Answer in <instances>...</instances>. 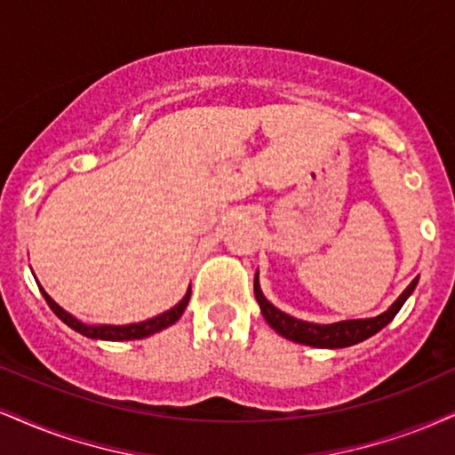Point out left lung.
<instances>
[{"mask_svg": "<svg viewBox=\"0 0 455 455\" xmlns=\"http://www.w3.org/2000/svg\"><path fill=\"white\" fill-rule=\"evenodd\" d=\"M416 284H418V278H413L411 284H409V287L399 295V299H396L388 310L379 314V316L358 318V321H339L333 324L306 323V321H299V318L289 316V314L280 312L276 306H272L270 301L263 297L257 276H255V297H257V304L261 307L263 318H266L267 324H270L276 333L283 335V338L297 341V344L314 346V347H346V346H355L358 341H364L367 338H371V335L378 333V331H382L386 324L396 316V312H399L403 304H405L407 297L413 293Z\"/></svg>", "mask_w": 455, "mask_h": 455, "instance_id": "obj_1", "label": "left lung"}]
</instances>
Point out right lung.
Wrapping results in <instances>:
<instances>
[{
    "instance_id": "right-lung-1",
    "label": "right lung",
    "mask_w": 455,
    "mask_h": 455,
    "mask_svg": "<svg viewBox=\"0 0 455 455\" xmlns=\"http://www.w3.org/2000/svg\"><path fill=\"white\" fill-rule=\"evenodd\" d=\"M42 291L44 299H46V304L50 306V310H52L56 316L60 318L65 324H69L73 331H77V333L86 335V338H92V339H105V341H128V339H143V338H149V335L158 333V331L171 327V324H175L179 318H181V314L185 312V307H188V301H189V295H192V287L188 289V293L175 307H171V310L158 314V316L149 318V321H143V323H132V324H88V323H82L77 321L76 316H71L69 312H65L63 307H60L56 301L50 297L46 291Z\"/></svg>"
}]
</instances>
